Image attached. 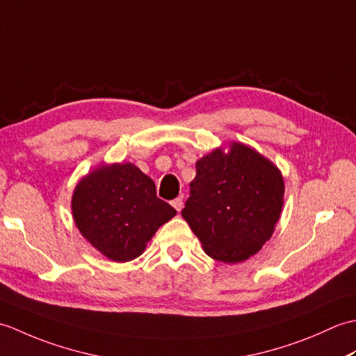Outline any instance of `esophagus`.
I'll list each match as a JSON object with an SVG mask.
<instances>
[{
    "label": "esophagus",
    "instance_id": "obj_1",
    "mask_svg": "<svg viewBox=\"0 0 356 356\" xmlns=\"http://www.w3.org/2000/svg\"><path fill=\"white\" fill-rule=\"evenodd\" d=\"M171 205H172V208L177 211V213H180V209H182V207H184V200H182V197H177V199H174L172 202H171Z\"/></svg>",
    "mask_w": 356,
    "mask_h": 356
}]
</instances>
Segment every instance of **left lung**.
<instances>
[{
	"label": "left lung",
	"mask_w": 356,
	"mask_h": 356,
	"mask_svg": "<svg viewBox=\"0 0 356 356\" xmlns=\"http://www.w3.org/2000/svg\"><path fill=\"white\" fill-rule=\"evenodd\" d=\"M195 171L182 217L203 251L228 264L255 255L282 214V171L241 142L213 149L195 162Z\"/></svg>",
	"instance_id": "8db88e82"
}]
</instances>
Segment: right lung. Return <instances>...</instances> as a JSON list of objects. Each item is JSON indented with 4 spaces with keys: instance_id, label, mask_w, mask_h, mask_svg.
<instances>
[{
    "instance_id": "obj_1",
    "label": "right lung",
    "mask_w": 356,
    "mask_h": 356,
    "mask_svg": "<svg viewBox=\"0 0 356 356\" xmlns=\"http://www.w3.org/2000/svg\"><path fill=\"white\" fill-rule=\"evenodd\" d=\"M72 214L79 232L107 259L125 263L145 251L156 231L176 216L134 163H102L74 186Z\"/></svg>"
}]
</instances>
